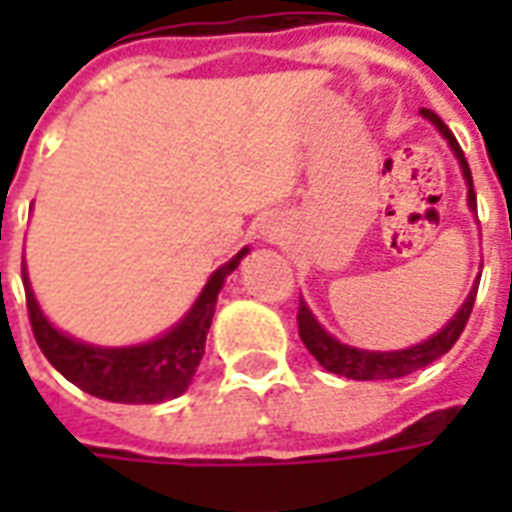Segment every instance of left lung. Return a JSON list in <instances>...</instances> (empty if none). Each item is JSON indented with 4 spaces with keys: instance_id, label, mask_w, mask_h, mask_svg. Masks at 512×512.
Here are the masks:
<instances>
[{
    "instance_id": "1",
    "label": "left lung",
    "mask_w": 512,
    "mask_h": 512,
    "mask_svg": "<svg viewBox=\"0 0 512 512\" xmlns=\"http://www.w3.org/2000/svg\"><path fill=\"white\" fill-rule=\"evenodd\" d=\"M422 117H428L430 123L439 128L441 136L450 142L452 153H455L458 161H461L466 186H469V208L477 211V194H474L472 169H469L466 158H463V150L461 145H458V139L452 136V131L444 126V120H441L436 112L422 109ZM477 285H480V282H474L472 290H469V296H466V301H463V307L458 310V315H455V318H452V321L447 323L439 334L428 337L425 343L403 348V351H359V348L343 345L340 340H334L332 334L326 332L321 323L315 321V315L310 312V307H307L301 299H299V315H296V321H299V337H301V343L307 345V351H310V354L315 356L326 370H329V373L354 378V381H386V378H403L408 376V373L419 370V367H428L430 362H436L439 356L447 354L452 345L458 343V337H461V332L466 329V321H469V315H472Z\"/></svg>"
}]
</instances>
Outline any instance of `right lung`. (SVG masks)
Returning <instances> with one entry per match:
<instances>
[{"label": "right lung", "mask_w": 512, "mask_h": 512, "mask_svg": "<svg viewBox=\"0 0 512 512\" xmlns=\"http://www.w3.org/2000/svg\"><path fill=\"white\" fill-rule=\"evenodd\" d=\"M249 249L213 271L208 285L202 288L200 299L186 312V318L172 326L167 334L145 345H128V348H98L73 340L68 334L57 332L46 315L40 312L35 293L29 288L27 268L21 263L24 290H27V312L32 323V334L38 340L40 351L51 365L60 370L71 384L84 392L112 400V403H164L172 397L183 395L189 389L191 378L205 354V337L211 329L216 296L222 290L224 279L233 274L241 257Z\"/></svg>", "instance_id": "1"}]
</instances>
